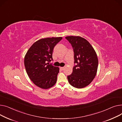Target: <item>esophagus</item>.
Instances as JSON below:
<instances>
[{
    "mask_svg": "<svg viewBox=\"0 0 122 122\" xmlns=\"http://www.w3.org/2000/svg\"><path fill=\"white\" fill-rule=\"evenodd\" d=\"M60 69L62 70H63L64 69V67H60Z\"/></svg>",
    "mask_w": 122,
    "mask_h": 122,
    "instance_id": "esophagus-1",
    "label": "esophagus"
}]
</instances>
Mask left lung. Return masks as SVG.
<instances>
[{"label":"left lung","instance_id":"obj_1","mask_svg":"<svg viewBox=\"0 0 122 122\" xmlns=\"http://www.w3.org/2000/svg\"><path fill=\"white\" fill-rule=\"evenodd\" d=\"M72 47L75 66L72 73L67 76L69 84L76 88L89 85L95 77L98 67V59L90 43L80 36L66 37Z\"/></svg>","mask_w":122,"mask_h":122}]
</instances>
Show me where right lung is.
<instances>
[{
  "instance_id": "add662e5",
  "label": "right lung",
  "mask_w": 122,
  "mask_h": 122,
  "mask_svg": "<svg viewBox=\"0 0 122 122\" xmlns=\"http://www.w3.org/2000/svg\"><path fill=\"white\" fill-rule=\"evenodd\" d=\"M62 39L61 37L41 39L33 44L25 56L24 64L28 76L42 89L51 88L56 82L59 68L49 63L53 61L55 46Z\"/></svg>"
}]
</instances>
